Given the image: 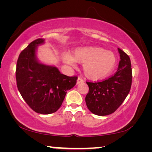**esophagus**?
Wrapping results in <instances>:
<instances>
[{"instance_id":"obj_1","label":"esophagus","mask_w":152,"mask_h":152,"mask_svg":"<svg viewBox=\"0 0 152 152\" xmlns=\"http://www.w3.org/2000/svg\"><path fill=\"white\" fill-rule=\"evenodd\" d=\"M84 82V80L82 79L80 77H78V80H77V84H80V83H83Z\"/></svg>"}]
</instances>
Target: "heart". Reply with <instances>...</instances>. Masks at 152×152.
Segmentation results:
<instances>
[{
    "label": "heart",
    "mask_w": 152,
    "mask_h": 152,
    "mask_svg": "<svg viewBox=\"0 0 152 152\" xmlns=\"http://www.w3.org/2000/svg\"><path fill=\"white\" fill-rule=\"evenodd\" d=\"M65 62L74 66V62L83 64V70L86 77L92 80L104 78L111 72L117 63L115 53L99 47H84L76 49L72 56H64Z\"/></svg>",
    "instance_id": "b5f03b06"
}]
</instances>
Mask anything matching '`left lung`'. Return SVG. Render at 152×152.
I'll list each match as a JSON object with an SVG mask.
<instances>
[{
    "label": "left lung",
    "mask_w": 152,
    "mask_h": 152,
    "mask_svg": "<svg viewBox=\"0 0 152 152\" xmlns=\"http://www.w3.org/2000/svg\"><path fill=\"white\" fill-rule=\"evenodd\" d=\"M120 53L119 67L114 75L102 81L86 82L89 91L85 101L93 114L104 116L114 113L125 101L132 83V69L130 58L118 48Z\"/></svg>",
    "instance_id": "8db88e82"
}]
</instances>
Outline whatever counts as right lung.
<instances>
[{
	"label": "right lung",
	"instance_id": "1",
	"mask_svg": "<svg viewBox=\"0 0 152 152\" xmlns=\"http://www.w3.org/2000/svg\"><path fill=\"white\" fill-rule=\"evenodd\" d=\"M43 42L39 38L33 41L20 53L15 76L18 90L26 103L35 112L48 115L59 109L78 76H66L56 67L40 64L35 49Z\"/></svg>",
	"mask_w": 152,
	"mask_h": 152
}]
</instances>
